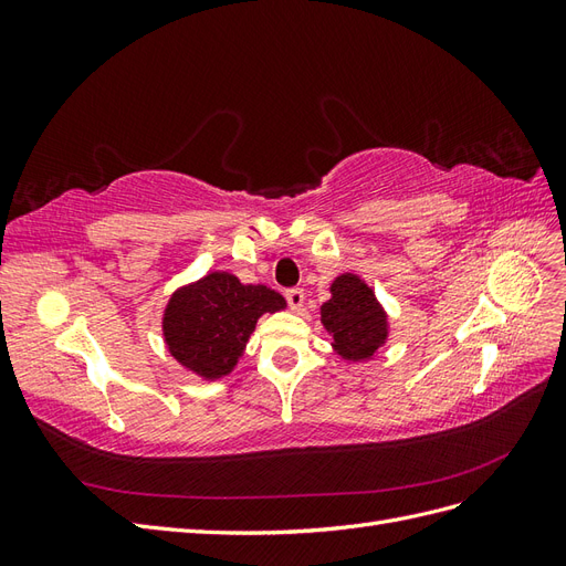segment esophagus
<instances>
[{
    "instance_id": "obj_1",
    "label": "esophagus",
    "mask_w": 566,
    "mask_h": 566,
    "mask_svg": "<svg viewBox=\"0 0 566 566\" xmlns=\"http://www.w3.org/2000/svg\"><path fill=\"white\" fill-rule=\"evenodd\" d=\"M285 300H287L290 310H300V306L304 304V290H302V287H290V290H285Z\"/></svg>"
}]
</instances>
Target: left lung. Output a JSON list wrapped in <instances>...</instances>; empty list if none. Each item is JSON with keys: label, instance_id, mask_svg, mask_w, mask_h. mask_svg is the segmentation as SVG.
Returning a JSON list of instances; mask_svg holds the SVG:
<instances>
[{"label": "left lung", "instance_id": "left-lung-1", "mask_svg": "<svg viewBox=\"0 0 566 566\" xmlns=\"http://www.w3.org/2000/svg\"><path fill=\"white\" fill-rule=\"evenodd\" d=\"M333 297L321 306V321L337 354L352 361L370 358L387 337V318L373 290L354 273L335 279Z\"/></svg>", "mask_w": 566, "mask_h": 566}]
</instances>
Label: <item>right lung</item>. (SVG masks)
<instances>
[{"label":"right lung","instance_id":"obj_1","mask_svg":"<svg viewBox=\"0 0 566 566\" xmlns=\"http://www.w3.org/2000/svg\"><path fill=\"white\" fill-rule=\"evenodd\" d=\"M285 300L266 285H243L217 271L169 300L165 342L177 361L202 378L231 373L264 312H281Z\"/></svg>","mask_w":566,"mask_h":566}]
</instances>
